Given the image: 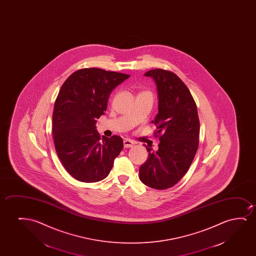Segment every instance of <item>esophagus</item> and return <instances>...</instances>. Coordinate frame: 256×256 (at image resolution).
Here are the masks:
<instances>
[{
    "label": "esophagus",
    "instance_id": "34e87169",
    "mask_svg": "<svg viewBox=\"0 0 256 256\" xmlns=\"http://www.w3.org/2000/svg\"><path fill=\"white\" fill-rule=\"evenodd\" d=\"M123 144H124V147L125 148H132L134 145L133 140H130V139H125Z\"/></svg>",
    "mask_w": 256,
    "mask_h": 256
}]
</instances>
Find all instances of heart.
<instances>
[{
    "instance_id": "obj_1",
    "label": "heart",
    "mask_w": 256,
    "mask_h": 256,
    "mask_svg": "<svg viewBox=\"0 0 256 256\" xmlns=\"http://www.w3.org/2000/svg\"><path fill=\"white\" fill-rule=\"evenodd\" d=\"M142 92H146V94H151L150 92H148V91Z\"/></svg>"
}]
</instances>
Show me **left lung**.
I'll use <instances>...</instances> for the list:
<instances>
[{
    "instance_id": "1",
    "label": "left lung",
    "mask_w": 256,
    "mask_h": 256,
    "mask_svg": "<svg viewBox=\"0 0 256 256\" xmlns=\"http://www.w3.org/2000/svg\"><path fill=\"white\" fill-rule=\"evenodd\" d=\"M145 76L153 78L158 88V114L152 123L160 144L156 152L146 146L148 158L140 167L139 178L153 189H168L186 175L198 150V109L190 92L176 74L154 69Z\"/></svg>"
}]
</instances>
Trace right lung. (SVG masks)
<instances>
[{
	"label": "right lung",
	"mask_w": 256,
	"mask_h": 256,
	"mask_svg": "<svg viewBox=\"0 0 256 256\" xmlns=\"http://www.w3.org/2000/svg\"><path fill=\"white\" fill-rule=\"evenodd\" d=\"M128 78V74L84 68L70 74L61 86L53 110V140L64 167L80 182L106 178L122 150V138L100 140L95 123L106 110L111 92Z\"/></svg>",
	"instance_id": "1"
}]
</instances>
